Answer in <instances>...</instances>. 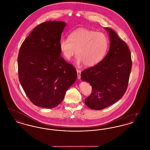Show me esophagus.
<instances>
[{"instance_id":"obj_1","label":"esophagus","mask_w":150,"mask_h":150,"mask_svg":"<svg viewBox=\"0 0 150 150\" xmlns=\"http://www.w3.org/2000/svg\"><path fill=\"white\" fill-rule=\"evenodd\" d=\"M76 71H77V74H78V79H80L81 78V70L77 69Z\"/></svg>"}]
</instances>
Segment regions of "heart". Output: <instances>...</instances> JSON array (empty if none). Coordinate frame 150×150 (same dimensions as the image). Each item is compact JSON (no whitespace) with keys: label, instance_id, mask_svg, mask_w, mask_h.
<instances>
[{"label":"heart","instance_id":"b5f03b06","mask_svg":"<svg viewBox=\"0 0 150 150\" xmlns=\"http://www.w3.org/2000/svg\"><path fill=\"white\" fill-rule=\"evenodd\" d=\"M59 46L67 60L77 53V64L84 63L87 67H92L99 64L105 56L108 39L102 33L79 28L74 31L70 37H61Z\"/></svg>","mask_w":150,"mask_h":150}]
</instances>
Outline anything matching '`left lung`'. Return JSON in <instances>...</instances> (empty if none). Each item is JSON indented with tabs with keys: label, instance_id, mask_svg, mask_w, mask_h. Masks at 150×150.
<instances>
[{
	"label": "left lung",
	"instance_id": "1",
	"mask_svg": "<svg viewBox=\"0 0 150 150\" xmlns=\"http://www.w3.org/2000/svg\"><path fill=\"white\" fill-rule=\"evenodd\" d=\"M110 36V49L105 57L81 73L82 81L92 88L85 99L86 105L93 110H102L120 100L128 86L132 62L130 51L125 42L112 29L105 28Z\"/></svg>",
	"mask_w": 150,
	"mask_h": 150
}]
</instances>
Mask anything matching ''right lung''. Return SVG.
<instances>
[{
  "mask_svg": "<svg viewBox=\"0 0 150 150\" xmlns=\"http://www.w3.org/2000/svg\"><path fill=\"white\" fill-rule=\"evenodd\" d=\"M66 26L59 21L40 23L19 50V80L29 100L37 106L56 107L77 78L75 68L61 57L59 42Z\"/></svg>",
  "mask_w": 150,
  "mask_h": 150,
  "instance_id": "1",
  "label": "right lung"
}]
</instances>
